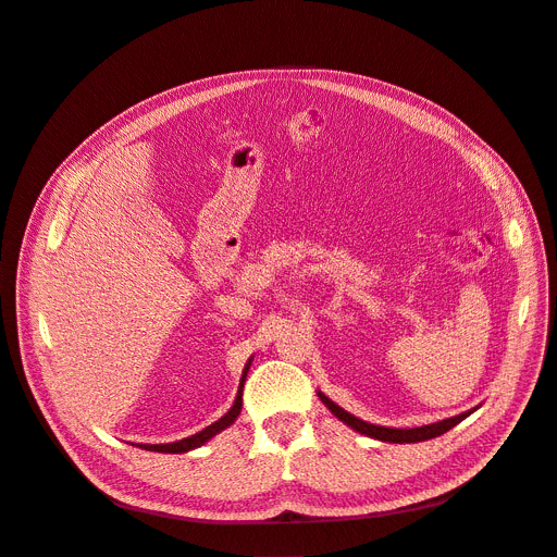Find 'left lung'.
<instances>
[{
  "label": "left lung",
  "mask_w": 557,
  "mask_h": 557,
  "mask_svg": "<svg viewBox=\"0 0 557 557\" xmlns=\"http://www.w3.org/2000/svg\"><path fill=\"white\" fill-rule=\"evenodd\" d=\"M318 395H320L322 403L329 407V411H331L333 416H336V418H341V420L345 422V425H349L351 430L361 432V434H366V436H370V438L388 441V443H418V441H428V438L441 436V434H446L448 430H453V428L457 425V422H461L466 416H471V413L478 409V407H475V409L466 411V413H459V416H453V418H446V420L432 422V425L411 428V430H397V428L372 425V422H366V420H361V418H356V416L347 413L343 407H338L336 403H331V399H329L324 393L318 391Z\"/></svg>",
  "instance_id": "obj_1"
}]
</instances>
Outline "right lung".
<instances>
[{
	"label": "right lung",
	"instance_id": "add662e5",
	"mask_svg": "<svg viewBox=\"0 0 557 557\" xmlns=\"http://www.w3.org/2000/svg\"><path fill=\"white\" fill-rule=\"evenodd\" d=\"M249 366H251V361L247 363V368H244V372H242V382H239V391H237V397H235V405L228 409V413L221 416L216 422H212V425H208L206 430L196 432V434H191V436H187V438H183V441H175V443H160V446H148V443H144V446H139V448H144V450H152V453H171V455H177V453H189V450H194V448H198V446H203L206 441H210V438H212L214 434H219L221 430H226L228 425H233L235 418H237V416H239V411H242V388H244V380H247Z\"/></svg>",
	"mask_w": 557,
	"mask_h": 557
}]
</instances>
